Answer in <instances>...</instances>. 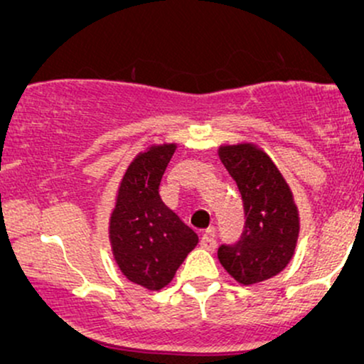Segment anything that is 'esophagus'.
I'll return each mask as SVG.
<instances>
[{
  "mask_svg": "<svg viewBox=\"0 0 364 364\" xmlns=\"http://www.w3.org/2000/svg\"><path fill=\"white\" fill-rule=\"evenodd\" d=\"M200 246H202L203 250H208V252H214L215 246H217L214 231H205V232H203V236L200 237Z\"/></svg>",
  "mask_w": 364,
  "mask_h": 364,
  "instance_id": "34e87169",
  "label": "esophagus"
}]
</instances>
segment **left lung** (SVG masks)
<instances>
[{
	"label": "left lung",
	"instance_id": "left-lung-1",
	"mask_svg": "<svg viewBox=\"0 0 364 364\" xmlns=\"http://www.w3.org/2000/svg\"><path fill=\"white\" fill-rule=\"evenodd\" d=\"M219 157L240 188L245 229L240 241L220 246L217 257L240 284L263 282L286 269L294 255L298 207L281 171L257 145H223Z\"/></svg>",
	"mask_w": 364,
	"mask_h": 364
}]
</instances>
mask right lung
Wrapping results in <instances>:
<instances>
[{
	"instance_id": "obj_1",
	"label": "right lung",
	"mask_w": 364,
	"mask_h": 364,
	"mask_svg": "<svg viewBox=\"0 0 364 364\" xmlns=\"http://www.w3.org/2000/svg\"><path fill=\"white\" fill-rule=\"evenodd\" d=\"M176 144L152 145L128 166L109 219L114 260L128 281L159 291L173 281L186 255L198 243L159 195L162 174Z\"/></svg>"
}]
</instances>
